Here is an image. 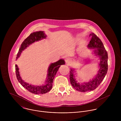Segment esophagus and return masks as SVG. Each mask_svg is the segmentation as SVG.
<instances>
[{
    "mask_svg": "<svg viewBox=\"0 0 121 121\" xmlns=\"http://www.w3.org/2000/svg\"><path fill=\"white\" fill-rule=\"evenodd\" d=\"M65 61H66V62L67 63L70 64V63L71 62V60L70 58L68 57V58H66L65 59Z\"/></svg>",
    "mask_w": 121,
    "mask_h": 121,
    "instance_id": "esophagus-1",
    "label": "esophagus"
}]
</instances>
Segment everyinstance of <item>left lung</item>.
I'll use <instances>...</instances> for the list:
<instances>
[{
  "label": "left lung",
  "mask_w": 121,
  "mask_h": 121,
  "mask_svg": "<svg viewBox=\"0 0 121 121\" xmlns=\"http://www.w3.org/2000/svg\"><path fill=\"white\" fill-rule=\"evenodd\" d=\"M89 36L91 37L89 43L87 47L89 48H95L94 53L96 55L99 56L100 58L99 66L100 69L99 70L98 74L95 78L88 82L80 83L77 82L74 76V69H71L70 71V82L72 86L76 90L80 92H87L95 90L100 84L107 73L108 65V53L106 51L104 44L101 40L94 33H91Z\"/></svg>",
  "instance_id": "left-lung-1"
}]
</instances>
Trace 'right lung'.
Masks as SVG:
<instances>
[{
  "label": "right lung",
  "mask_w": 121,
  "mask_h": 121,
  "mask_svg": "<svg viewBox=\"0 0 121 121\" xmlns=\"http://www.w3.org/2000/svg\"><path fill=\"white\" fill-rule=\"evenodd\" d=\"M46 37V35L45 34L44 31L36 32L31 34L22 43L18 52L17 53L16 60L19 57L22 51L25 49L30 44L33 43L35 41L41 40L45 38ZM65 63V61L62 59H60L55 63H52L48 69V73L47 77L48 79L46 80V84L42 86H33L26 83V82H24V81L22 80L20 76L18 69L17 65H15L16 77L18 81L21 84V85L30 92L35 94H45L50 91V90L52 89L53 81L56 74V73L57 72L60 65H64Z\"/></svg>",
  "instance_id": "add662e5"
}]
</instances>
